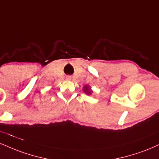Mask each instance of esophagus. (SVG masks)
I'll return each instance as SVG.
<instances>
[{"mask_svg": "<svg viewBox=\"0 0 159 159\" xmlns=\"http://www.w3.org/2000/svg\"><path fill=\"white\" fill-rule=\"evenodd\" d=\"M70 78H71V77H70V76H66V79H67V80H70Z\"/></svg>", "mask_w": 159, "mask_h": 159, "instance_id": "obj_1", "label": "esophagus"}]
</instances>
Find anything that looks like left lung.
Masks as SVG:
<instances>
[{
  "label": "left lung",
  "mask_w": 159,
  "mask_h": 159,
  "mask_svg": "<svg viewBox=\"0 0 159 159\" xmlns=\"http://www.w3.org/2000/svg\"><path fill=\"white\" fill-rule=\"evenodd\" d=\"M83 90H84V91H85L86 93H88V94H90V93H91V91H90L89 86H85V88H84Z\"/></svg>",
  "instance_id": "1"
}]
</instances>
